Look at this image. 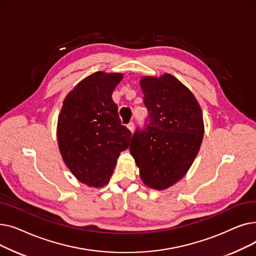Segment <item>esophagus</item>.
<instances>
[{
	"label": "esophagus",
	"mask_w": 256,
	"mask_h": 256,
	"mask_svg": "<svg viewBox=\"0 0 256 256\" xmlns=\"http://www.w3.org/2000/svg\"><path fill=\"white\" fill-rule=\"evenodd\" d=\"M126 126H128V128L130 132H132V130H134V128H135V124H134L132 121H130V122Z\"/></svg>",
	"instance_id": "obj_1"
}]
</instances>
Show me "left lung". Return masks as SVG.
<instances>
[{"label": "left lung", "instance_id": "1", "mask_svg": "<svg viewBox=\"0 0 256 256\" xmlns=\"http://www.w3.org/2000/svg\"><path fill=\"white\" fill-rule=\"evenodd\" d=\"M140 86L148 111L137 128L130 150L143 182L164 190L191 167L204 138V117L193 93L171 74L145 76Z\"/></svg>", "mask_w": 256, "mask_h": 256}]
</instances>
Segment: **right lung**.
Listing matches in <instances>:
<instances>
[{
    "label": "right lung",
    "instance_id": "add662e5",
    "mask_svg": "<svg viewBox=\"0 0 256 256\" xmlns=\"http://www.w3.org/2000/svg\"><path fill=\"white\" fill-rule=\"evenodd\" d=\"M121 74L96 72L67 94L58 117L57 138L64 163L89 186L106 184L130 130L121 124L112 93Z\"/></svg>",
    "mask_w": 256,
    "mask_h": 256
}]
</instances>
